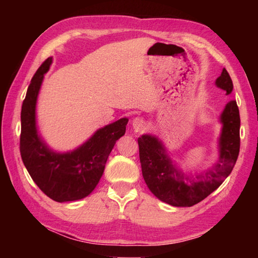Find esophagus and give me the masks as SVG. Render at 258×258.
<instances>
[{
  "label": "esophagus",
  "instance_id": "obj_1",
  "mask_svg": "<svg viewBox=\"0 0 258 258\" xmlns=\"http://www.w3.org/2000/svg\"><path fill=\"white\" fill-rule=\"evenodd\" d=\"M132 125L133 128L137 133H141L146 130V121L142 117H135V118L132 120Z\"/></svg>",
  "mask_w": 258,
  "mask_h": 258
}]
</instances>
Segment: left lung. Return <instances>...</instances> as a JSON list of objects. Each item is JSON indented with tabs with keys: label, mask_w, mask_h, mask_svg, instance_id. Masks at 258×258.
Here are the masks:
<instances>
[{
	"label": "left lung",
	"mask_w": 258,
	"mask_h": 258,
	"mask_svg": "<svg viewBox=\"0 0 258 258\" xmlns=\"http://www.w3.org/2000/svg\"><path fill=\"white\" fill-rule=\"evenodd\" d=\"M215 84L226 94L232 92V80L225 68ZM220 119L223 127L218 141L217 163L196 177L176 169L158 138L145 134L138 139L143 178L161 202L175 207L194 206L215 191L232 172L240 150V115L235 100L226 103Z\"/></svg>",
	"instance_id": "left-lung-1"
}]
</instances>
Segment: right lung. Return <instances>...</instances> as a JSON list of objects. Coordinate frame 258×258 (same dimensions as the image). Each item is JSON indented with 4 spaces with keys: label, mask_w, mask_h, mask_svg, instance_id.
<instances>
[{
    "label": "right lung",
    "mask_w": 258,
    "mask_h": 258,
    "mask_svg": "<svg viewBox=\"0 0 258 258\" xmlns=\"http://www.w3.org/2000/svg\"><path fill=\"white\" fill-rule=\"evenodd\" d=\"M52 58L37 69L21 107L20 155L29 175L47 197L58 203L85 198L101 178L108 156L117 140L123 137L127 118L98 130L85 143L69 152H55L37 133L36 101L43 77Z\"/></svg>",
    "instance_id": "add662e5"
}]
</instances>
